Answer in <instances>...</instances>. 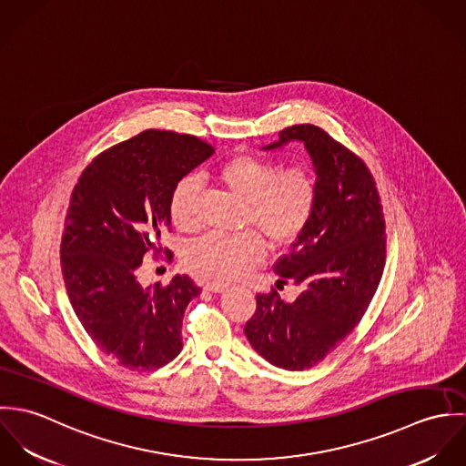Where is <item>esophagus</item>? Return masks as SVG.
<instances>
[{"mask_svg": "<svg viewBox=\"0 0 466 466\" xmlns=\"http://www.w3.org/2000/svg\"><path fill=\"white\" fill-rule=\"evenodd\" d=\"M204 289L209 290V292H218V294H220V292L228 290V285H226V283H220V281H213V283H206Z\"/></svg>", "mask_w": 466, "mask_h": 466, "instance_id": "esophagus-1", "label": "esophagus"}]
</instances>
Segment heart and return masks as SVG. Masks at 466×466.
<instances>
[{
	"label": "heart",
	"mask_w": 466,
	"mask_h": 466,
	"mask_svg": "<svg viewBox=\"0 0 466 466\" xmlns=\"http://www.w3.org/2000/svg\"><path fill=\"white\" fill-rule=\"evenodd\" d=\"M217 179L237 198L248 202L246 220L255 224L276 246H287L299 238L312 220L318 187L305 168H287L270 159L240 154L228 159L217 172ZM199 183L183 177L170 196V217L181 231H192L199 224ZM266 255V242L255 231L238 237L208 235L188 246L185 264L211 281H229L248 274Z\"/></svg>",
	"instance_id": "heart-1"
}]
</instances>
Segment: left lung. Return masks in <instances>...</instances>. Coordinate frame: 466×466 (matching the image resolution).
I'll return each instance as SVG.
<instances>
[{"instance_id": "1", "label": "left lung", "mask_w": 466, "mask_h": 466, "mask_svg": "<svg viewBox=\"0 0 466 466\" xmlns=\"http://www.w3.org/2000/svg\"><path fill=\"white\" fill-rule=\"evenodd\" d=\"M301 141L316 172L310 224L283 255L278 283L299 289L292 301L276 290L257 296L246 323L249 344L276 368L299 371L327 357L362 319L384 272L386 222L375 179L346 147L316 126H292L262 147Z\"/></svg>"}]
</instances>
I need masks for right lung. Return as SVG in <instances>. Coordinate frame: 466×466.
I'll return each mask as SVG.
<instances>
[{
  "mask_svg": "<svg viewBox=\"0 0 466 466\" xmlns=\"http://www.w3.org/2000/svg\"><path fill=\"white\" fill-rule=\"evenodd\" d=\"M213 152L196 136L150 129L95 157L73 188L61 242L67 296L98 350L127 370H157L183 350L199 287L181 274L141 287L137 272L172 229L174 187Z\"/></svg>",
  "mask_w": 466,
  "mask_h": 466,
  "instance_id": "1",
  "label": "right lung"
}]
</instances>
